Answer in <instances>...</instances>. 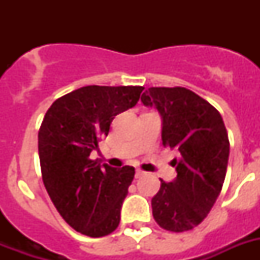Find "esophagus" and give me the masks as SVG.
Segmentation results:
<instances>
[{"mask_svg":"<svg viewBox=\"0 0 260 260\" xmlns=\"http://www.w3.org/2000/svg\"><path fill=\"white\" fill-rule=\"evenodd\" d=\"M144 171H142V170H136V174H135V175H136V178H142L143 175H144Z\"/></svg>","mask_w":260,"mask_h":260,"instance_id":"esophagus-1","label":"esophagus"}]
</instances>
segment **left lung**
I'll return each instance as SVG.
<instances>
[{"label": "left lung", "mask_w": 260, "mask_h": 260, "mask_svg": "<svg viewBox=\"0 0 260 260\" xmlns=\"http://www.w3.org/2000/svg\"><path fill=\"white\" fill-rule=\"evenodd\" d=\"M142 102L158 109L162 142L177 150V178L160 179L151 205L155 221L171 232L197 226L214 205L225 179L230 140L221 114L185 87H150Z\"/></svg>", "instance_id": "left-lung-1"}]
</instances>
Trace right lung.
Segmentation results:
<instances>
[{
    "instance_id": "1",
    "label": "right lung",
    "mask_w": 260,
    "mask_h": 260,
    "mask_svg": "<svg viewBox=\"0 0 260 260\" xmlns=\"http://www.w3.org/2000/svg\"><path fill=\"white\" fill-rule=\"evenodd\" d=\"M142 86H83L58 98L39 131V158L47 193L77 232L101 238L120 224L135 169L90 158L114 116L138 104Z\"/></svg>"
}]
</instances>
